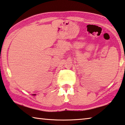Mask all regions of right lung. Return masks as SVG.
I'll list each match as a JSON object with an SVG mask.
<instances>
[{
    "instance_id": "obj_1",
    "label": "right lung",
    "mask_w": 125,
    "mask_h": 125,
    "mask_svg": "<svg viewBox=\"0 0 125 125\" xmlns=\"http://www.w3.org/2000/svg\"><path fill=\"white\" fill-rule=\"evenodd\" d=\"M35 95V94H33V95Z\"/></svg>"
}]
</instances>
